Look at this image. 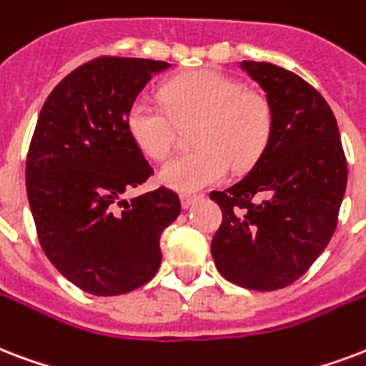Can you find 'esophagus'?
I'll use <instances>...</instances> for the list:
<instances>
[{
	"label": "esophagus",
	"mask_w": 366,
	"mask_h": 366,
	"mask_svg": "<svg viewBox=\"0 0 366 366\" xmlns=\"http://www.w3.org/2000/svg\"><path fill=\"white\" fill-rule=\"evenodd\" d=\"M197 202V195H192V194H182L180 195V203H182L184 209H188L192 203Z\"/></svg>",
	"instance_id": "obj_1"
}]
</instances>
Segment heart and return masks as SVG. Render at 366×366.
<instances>
[{
	"label": "heart",
	"instance_id": "1",
	"mask_svg": "<svg viewBox=\"0 0 366 366\" xmlns=\"http://www.w3.org/2000/svg\"><path fill=\"white\" fill-rule=\"evenodd\" d=\"M161 102L163 107L134 99L127 111V132L144 155L164 159L174 147L178 127L197 122L194 142L199 149L172 157L159 171V182L184 194L222 182L230 163L249 169L272 134L269 99L217 71L172 78L161 88Z\"/></svg>",
	"mask_w": 366,
	"mask_h": 366
}]
</instances>
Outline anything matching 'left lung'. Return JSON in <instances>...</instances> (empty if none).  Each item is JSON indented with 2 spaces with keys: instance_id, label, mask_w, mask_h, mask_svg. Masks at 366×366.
Instances as JSON below:
<instances>
[{
  "instance_id": "8db88e82",
  "label": "left lung",
  "mask_w": 366,
  "mask_h": 366,
  "mask_svg": "<svg viewBox=\"0 0 366 366\" xmlns=\"http://www.w3.org/2000/svg\"><path fill=\"white\" fill-rule=\"evenodd\" d=\"M239 66L263 88L274 122L251 171L224 192H211L222 211L211 253L227 280L272 292L305 274L330 242L347 163L336 117L311 84L264 61Z\"/></svg>"
}]
</instances>
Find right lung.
Instances as JSON below:
<instances>
[{"label": "right lung", "mask_w": 366, "mask_h": 366, "mask_svg": "<svg viewBox=\"0 0 366 366\" xmlns=\"http://www.w3.org/2000/svg\"><path fill=\"white\" fill-rule=\"evenodd\" d=\"M169 63L97 57L61 80L44 103L26 157V194L44 253L69 282L121 295L152 280L159 239L180 199L157 188L122 195L153 174L127 132V111Z\"/></svg>", "instance_id": "1"}]
</instances>
